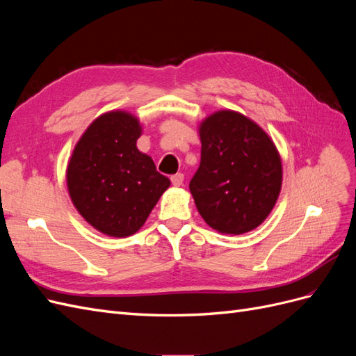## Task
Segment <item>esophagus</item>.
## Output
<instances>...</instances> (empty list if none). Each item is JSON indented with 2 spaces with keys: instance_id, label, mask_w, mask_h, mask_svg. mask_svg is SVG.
I'll list each match as a JSON object with an SVG mask.
<instances>
[{
  "instance_id": "esophagus-1",
  "label": "esophagus",
  "mask_w": 356,
  "mask_h": 356,
  "mask_svg": "<svg viewBox=\"0 0 356 356\" xmlns=\"http://www.w3.org/2000/svg\"><path fill=\"white\" fill-rule=\"evenodd\" d=\"M170 182L174 184L175 187H179L182 186V182H184V174H175L170 177Z\"/></svg>"
}]
</instances>
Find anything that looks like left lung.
I'll return each mask as SVG.
<instances>
[{
	"instance_id": "obj_1",
	"label": "left lung",
	"mask_w": 356,
	"mask_h": 356,
	"mask_svg": "<svg viewBox=\"0 0 356 356\" xmlns=\"http://www.w3.org/2000/svg\"><path fill=\"white\" fill-rule=\"evenodd\" d=\"M200 166L190 191L213 230L242 234L270 213L282 184L281 157L272 139L250 118L218 111L200 124Z\"/></svg>"
}]
</instances>
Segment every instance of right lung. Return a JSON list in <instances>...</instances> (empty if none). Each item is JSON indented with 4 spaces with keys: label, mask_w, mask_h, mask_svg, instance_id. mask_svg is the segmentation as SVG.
<instances>
[{
    "label": "right lung",
    "mask_w": 356,
    "mask_h": 356,
    "mask_svg": "<svg viewBox=\"0 0 356 356\" xmlns=\"http://www.w3.org/2000/svg\"><path fill=\"white\" fill-rule=\"evenodd\" d=\"M138 118L106 113L88 127L67 169L74 207L96 230L124 238L143 227L170 181L136 148Z\"/></svg>",
    "instance_id": "add662e5"
}]
</instances>
